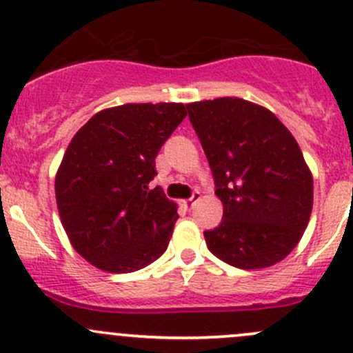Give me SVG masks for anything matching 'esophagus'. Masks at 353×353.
Segmentation results:
<instances>
[{"instance_id":"esophagus-1","label":"esophagus","mask_w":353,"mask_h":353,"mask_svg":"<svg viewBox=\"0 0 353 353\" xmlns=\"http://www.w3.org/2000/svg\"><path fill=\"white\" fill-rule=\"evenodd\" d=\"M199 199H201V193H199V191H194L193 196H191L190 199H186V201H184V203H186L188 208L191 210V208H194V205H196Z\"/></svg>"}]
</instances>
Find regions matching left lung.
I'll return each instance as SVG.
<instances>
[{
  "mask_svg": "<svg viewBox=\"0 0 353 353\" xmlns=\"http://www.w3.org/2000/svg\"><path fill=\"white\" fill-rule=\"evenodd\" d=\"M186 108L223 203L220 225L203 232L208 249L241 270L282 261L312 210V176L295 138L275 114L244 99Z\"/></svg>",
  "mask_w": 353,
  "mask_h": 353,
  "instance_id": "left-lung-1",
  "label": "left lung"
}]
</instances>
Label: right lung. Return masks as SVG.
I'll use <instances>...</instances> for the list:
<instances>
[{
    "label": "right lung",
    "mask_w": 353,
    "mask_h": 353,
    "mask_svg": "<svg viewBox=\"0 0 353 353\" xmlns=\"http://www.w3.org/2000/svg\"><path fill=\"white\" fill-rule=\"evenodd\" d=\"M186 117V105L124 104L78 130L56 174V203L70 243L109 273L145 268L165 252L179 219L160 188L155 157Z\"/></svg>",
    "instance_id": "obj_1"
}]
</instances>
